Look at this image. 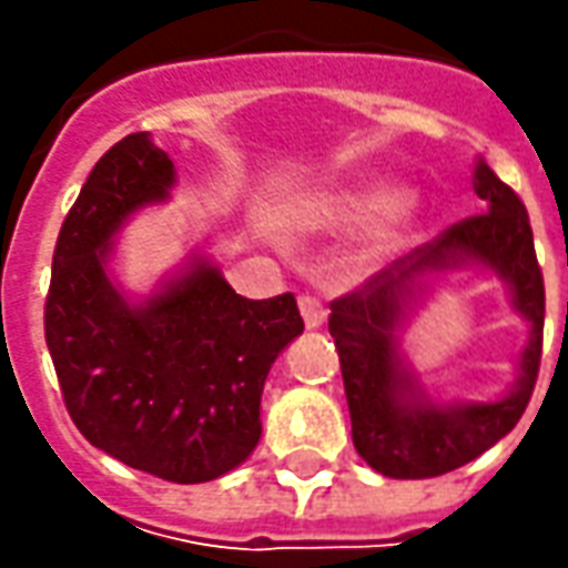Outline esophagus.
Here are the masks:
<instances>
[{
  "mask_svg": "<svg viewBox=\"0 0 568 568\" xmlns=\"http://www.w3.org/2000/svg\"><path fill=\"white\" fill-rule=\"evenodd\" d=\"M300 313H303V322H306V328H318L322 322H325V303L313 294H303L300 296Z\"/></svg>",
  "mask_w": 568,
  "mask_h": 568,
  "instance_id": "obj_1",
  "label": "esophagus"
}]
</instances>
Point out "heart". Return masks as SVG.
I'll list each match as a JSON object with an SVG mask.
<instances>
[{
	"label": "heart",
	"mask_w": 568,
	"mask_h": 568,
	"mask_svg": "<svg viewBox=\"0 0 568 568\" xmlns=\"http://www.w3.org/2000/svg\"><path fill=\"white\" fill-rule=\"evenodd\" d=\"M382 202H385L382 192H338L318 205V217L328 224H351V221H363L373 211H379Z\"/></svg>",
	"instance_id": "b5f03b06"
}]
</instances>
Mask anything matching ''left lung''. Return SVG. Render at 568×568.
<instances>
[{"label":"left lung","instance_id":"left-lung-1","mask_svg":"<svg viewBox=\"0 0 568 568\" xmlns=\"http://www.w3.org/2000/svg\"><path fill=\"white\" fill-rule=\"evenodd\" d=\"M474 192L487 205L484 214L452 224L420 250L366 277L351 294L332 300L328 332L341 357L354 448L385 477L420 480L468 465L513 433L535 395L544 354V274L537 265L531 221L515 189L484 161L474 170ZM465 257L490 264L510 281L519 312L532 322V341L523 355L519 382L506 399L436 408L400 369L394 325L417 273L450 267Z\"/></svg>","mask_w":568,"mask_h":568}]
</instances>
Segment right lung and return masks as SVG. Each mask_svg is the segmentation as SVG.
Here are the masks:
<instances>
[{
  "instance_id": "obj_1",
  "label": "right lung",
  "mask_w": 568,
  "mask_h": 568,
  "mask_svg": "<svg viewBox=\"0 0 568 568\" xmlns=\"http://www.w3.org/2000/svg\"><path fill=\"white\" fill-rule=\"evenodd\" d=\"M170 186L173 161L148 132L100 158L55 240L43 335L91 446L170 484H205L258 446L265 376L303 318L294 294L246 300L205 262L129 306L103 272L106 240Z\"/></svg>"
}]
</instances>
